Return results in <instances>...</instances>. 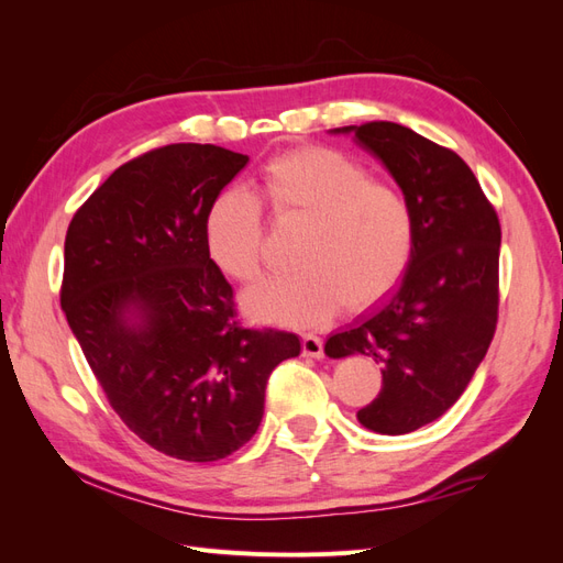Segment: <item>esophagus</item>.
Segmentation results:
<instances>
[{"label":"esophagus","instance_id":"obj_1","mask_svg":"<svg viewBox=\"0 0 563 563\" xmlns=\"http://www.w3.org/2000/svg\"><path fill=\"white\" fill-rule=\"evenodd\" d=\"M302 354L308 356H314V360H319V356H323V340L314 333H305L302 335Z\"/></svg>","mask_w":563,"mask_h":563}]
</instances>
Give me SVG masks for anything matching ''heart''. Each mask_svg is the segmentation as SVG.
I'll list each match as a JSON object with an SVG mask.
<instances>
[{
    "instance_id": "1",
    "label": "heart",
    "mask_w": 563,
    "mask_h": 563,
    "mask_svg": "<svg viewBox=\"0 0 563 563\" xmlns=\"http://www.w3.org/2000/svg\"><path fill=\"white\" fill-rule=\"evenodd\" d=\"M267 209L277 228H300L296 272L253 286L246 310L263 321L314 327L340 305L364 310L406 275L416 246V218L399 187L373 180L343 152L305 145L263 164L253 195L218 192L203 216V244L213 265L234 282L258 279L265 261Z\"/></svg>"
}]
</instances>
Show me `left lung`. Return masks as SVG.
Segmentation results:
<instances>
[{"mask_svg":"<svg viewBox=\"0 0 563 563\" xmlns=\"http://www.w3.org/2000/svg\"><path fill=\"white\" fill-rule=\"evenodd\" d=\"M380 157L413 209L416 246L401 286L327 340L329 356L362 352L383 366L364 428L406 434L444 416L496 333L500 220L453 150L395 122L345 126Z\"/></svg>","mask_w":563,"mask_h":563,"instance_id":"8db88e82","label":"left lung"}]
</instances>
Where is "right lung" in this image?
Listing matches in <instances>:
<instances>
[{
    "label": "right lung",
    "mask_w": 563,
    "mask_h": 563,
    "mask_svg": "<svg viewBox=\"0 0 563 563\" xmlns=\"http://www.w3.org/2000/svg\"><path fill=\"white\" fill-rule=\"evenodd\" d=\"M249 157L174 143L122 164L65 234L60 308L114 413L145 444L211 463L258 430L296 333L246 329L203 216ZM136 321L133 322L132 314Z\"/></svg>",
    "instance_id": "right-lung-1"
}]
</instances>
